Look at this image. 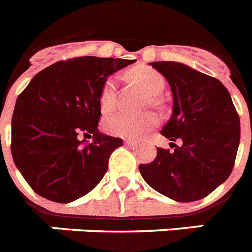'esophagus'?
Masks as SVG:
<instances>
[{
	"instance_id": "34e87169",
	"label": "esophagus",
	"mask_w": 252,
	"mask_h": 252,
	"mask_svg": "<svg viewBox=\"0 0 252 252\" xmlns=\"http://www.w3.org/2000/svg\"><path fill=\"white\" fill-rule=\"evenodd\" d=\"M124 144L129 145V146H133V145H136V141L132 140V138H126V140H124Z\"/></svg>"
}]
</instances>
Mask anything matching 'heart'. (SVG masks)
Masks as SVG:
<instances>
[{
  "mask_svg": "<svg viewBox=\"0 0 252 252\" xmlns=\"http://www.w3.org/2000/svg\"><path fill=\"white\" fill-rule=\"evenodd\" d=\"M128 77L138 84L150 97V103L155 105L158 95L164 88V79L160 73L150 67H134L128 72ZM99 106L103 112H111L116 106V81L114 77H107L102 84L99 93ZM158 126V118L154 112H144L140 115L119 112L107 118L105 122L106 132L116 137L142 136L147 130Z\"/></svg>",
  "mask_w": 252,
  "mask_h": 252,
  "instance_id": "1",
  "label": "heart"
}]
</instances>
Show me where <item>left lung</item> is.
<instances>
[{
  "label": "left lung",
  "instance_id": "left-lung-1",
  "mask_svg": "<svg viewBox=\"0 0 252 252\" xmlns=\"http://www.w3.org/2000/svg\"><path fill=\"white\" fill-rule=\"evenodd\" d=\"M167 79L172 116L160 134L173 151L157 149V158L140 164L141 176L158 193L177 202L211 194L228 179L236 161L241 124L228 89L212 76L177 62L150 63Z\"/></svg>",
  "mask_w": 252,
  "mask_h": 252
}]
</instances>
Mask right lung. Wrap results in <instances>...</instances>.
Returning a JSON list of instances; mask_svg holds the SVG:
<instances>
[{"label":"right lung","mask_w":252,"mask_h":252,"mask_svg":"<svg viewBox=\"0 0 252 252\" xmlns=\"http://www.w3.org/2000/svg\"><path fill=\"white\" fill-rule=\"evenodd\" d=\"M134 61H59L34 75L19 94L11 119V154L34 193L69 203L103 179L110 155L123 140L98 130L99 93L108 75ZM87 136L94 137L92 144H85Z\"/></svg>","instance_id":"obj_1"}]
</instances>
